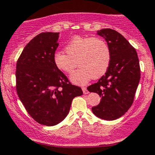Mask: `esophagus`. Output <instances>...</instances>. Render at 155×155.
<instances>
[{"label": "esophagus", "mask_w": 155, "mask_h": 155, "mask_svg": "<svg viewBox=\"0 0 155 155\" xmlns=\"http://www.w3.org/2000/svg\"><path fill=\"white\" fill-rule=\"evenodd\" d=\"M82 91H83L84 94H88V93H89L88 91L87 90V87H82Z\"/></svg>", "instance_id": "obj_1"}]
</instances>
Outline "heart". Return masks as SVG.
<instances>
[{
    "label": "heart",
    "instance_id": "1",
    "mask_svg": "<svg viewBox=\"0 0 155 155\" xmlns=\"http://www.w3.org/2000/svg\"><path fill=\"white\" fill-rule=\"evenodd\" d=\"M66 52L57 51L54 63L61 71L70 73L78 64L80 66L70 76L72 82L83 85L89 79L104 76L109 68L111 50L107 42L99 37L75 36L65 47Z\"/></svg>",
    "mask_w": 155,
    "mask_h": 155
}]
</instances>
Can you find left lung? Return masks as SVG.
Returning a JSON list of instances; mask_svg holds the SVG:
<instances>
[{
    "label": "left lung",
    "instance_id": "1",
    "mask_svg": "<svg viewBox=\"0 0 155 155\" xmlns=\"http://www.w3.org/2000/svg\"><path fill=\"white\" fill-rule=\"evenodd\" d=\"M111 50V62L105 75L87 87L101 97V103L91 108L98 118L112 121L127 112L134 102L140 79V67L136 49L115 30L97 31Z\"/></svg>",
    "mask_w": 155,
    "mask_h": 155
}]
</instances>
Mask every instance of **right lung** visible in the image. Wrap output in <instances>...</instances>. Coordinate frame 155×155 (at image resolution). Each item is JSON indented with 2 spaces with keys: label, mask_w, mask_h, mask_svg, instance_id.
Segmentation results:
<instances>
[{
  "label": "right lung",
  "mask_w": 155,
  "mask_h": 155,
  "mask_svg": "<svg viewBox=\"0 0 155 155\" xmlns=\"http://www.w3.org/2000/svg\"><path fill=\"white\" fill-rule=\"evenodd\" d=\"M59 33L38 34L25 46L16 64V91L28 114L39 124L53 126L69 113L74 97L83 94L54 63Z\"/></svg>",
  "instance_id": "add662e5"
}]
</instances>
